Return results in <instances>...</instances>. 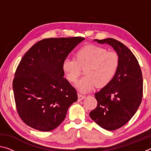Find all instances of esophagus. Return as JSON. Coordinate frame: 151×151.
I'll return each instance as SVG.
<instances>
[{
	"label": "esophagus",
	"instance_id": "1",
	"mask_svg": "<svg viewBox=\"0 0 151 151\" xmlns=\"http://www.w3.org/2000/svg\"><path fill=\"white\" fill-rule=\"evenodd\" d=\"M85 98V96L82 95V94H78V101H81L82 100H83V99Z\"/></svg>",
	"mask_w": 151,
	"mask_h": 151
}]
</instances>
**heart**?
<instances>
[{
    "instance_id": "1",
    "label": "heart",
    "mask_w": 151,
    "mask_h": 151,
    "mask_svg": "<svg viewBox=\"0 0 151 151\" xmlns=\"http://www.w3.org/2000/svg\"><path fill=\"white\" fill-rule=\"evenodd\" d=\"M119 65V57L114 51H106L99 46L87 45L76 51L75 59L64 60L62 68L66 78L76 83L85 69V75L76 85L82 93L91 92L97 86L108 85L115 76Z\"/></svg>"
}]
</instances>
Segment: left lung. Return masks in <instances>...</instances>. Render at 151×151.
Returning a JSON list of instances; mask_svg holds the SVG:
<instances>
[{
    "instance_id": "8db88e82",
    "label": "left lung",
    "mask_w": 151,
    "mask_h": 151,
    "mask_svg": "<svg viewBox=\"0 0 151 151\" xmlns=\"http://www.w3.org/2000/svg\"><path fill=\"white\" fill-rule=\"evenodd\" d=\"M94 41L111 46L119 55V65L111 83L94 94L98 104L89 115L103 129L114 131L131 119L141 103V69L133 53L121 42L111 38Z\"/></svg>"
}]
</instances>
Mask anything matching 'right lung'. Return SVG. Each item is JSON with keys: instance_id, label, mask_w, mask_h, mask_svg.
I'll return each mask as SVG.
<instances>
[{"instance_id": "add662e5", "label": "right lung", "mask_w": 151, "mask_h": 151, "mask_svg": "<svg viewBox=\"0 0 151 151\" xmlns=\"http://www.w3.org/2000/svg\"><path fill=\"white\" fill-rule=\"evenodd\" d=\"M85 38H50L35 44L20 60L12 83L18 113L28 126L50 131L65 120L77 101L75 88L64 78L68 54Z\"/></svg>"}]
</instances>
